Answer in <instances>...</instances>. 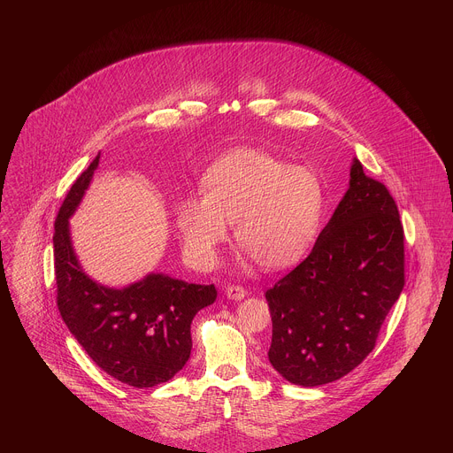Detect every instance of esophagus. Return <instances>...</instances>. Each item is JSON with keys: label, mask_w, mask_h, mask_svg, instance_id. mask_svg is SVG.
Wrapping results in <instances>:
<instances>
[{"label": "esophagus", "mask_w": 453, "mask_h": 453, "mask_svg": "<svg viewBox=\"0 0 453 453\" xmlns=\"http://www.w3.org/2000/svg\"><path fill=\"white\" fill-rule=\"evenodd\" d=\"M226 296H227L229 299L240 301V299H243V297L247 296V290H245L243 287H240V285H229V287L226 288Z\"/></svg>", "instance_id": "esophagus-1"}]
</instances>
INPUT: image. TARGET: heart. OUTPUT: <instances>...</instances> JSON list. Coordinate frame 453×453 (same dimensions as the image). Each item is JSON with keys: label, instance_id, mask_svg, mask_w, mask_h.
<instances>
[{"label": "heart", "instance_id": "b5f03b06", "mask_svg": "<svg viewBox=\"0 0 453 453\" xmlns=\"http://www.w3.org/2000/svg\"><path fill=\"white\" fill-rule=\"evenodd\" d=\"M203 196L175 206V226L186 256L213 267L220 247L234 238L265 271L299 264L311 249L325 210V188L308 166L257 149H238L215 159L201 177Z\"/></svg>", "mask_w": 453, "mask_h": 453}]
</instances>
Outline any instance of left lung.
Returning <instances> with one entry per match:
<instances>
[{
  "label": "left lung",
  "mask_w": 453,
  "mask_h": 453,
  "mask_svg": "<svg viewBox=\"0 0 453 453\" xmlns=\"http://www.w3.org/2000/svg\"><path fill=\"white\" fill-rule=\"evenodd\" d=\"M349 175L311 252L265 292L269 360L303 387L335 381L362 364L405 285V236L393 196L358 159Z\"/></svg>",
  "instance_id": "8db88e82"
}]
</instances>
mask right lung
I'll return each mask as SVG.
<instances>
[{"label":"right lung","instance_id":"right-lung-1","mask_svg":"<svg viewBox=\"0 0 453 453\" xmlns=\"http://www.w3.org/2000/svg\"><path fill=\"white\" fill-rule=\"evenodd\" d=\"M98 161L100 154L73 182L55 219L57 306L68 330L100 369L145 389L168 381L184 367L191 353V320L217 299V288L166 274H149L125 288H109L82 271L70 238V217Z\"/></svg>","mask_w":453,"mask_h":453}]
</instances>
